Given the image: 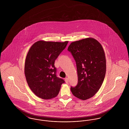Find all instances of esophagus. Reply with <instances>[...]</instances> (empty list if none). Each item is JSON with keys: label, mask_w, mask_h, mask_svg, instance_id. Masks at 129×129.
<instances>
[{"label": "esophagus", "mask_w": 129, "mask_h": 129, "mask_svg": "<svg viewBox=\"0 0 129 129\" xmlns=\"http://www.w3.org/2000/svg\"><path fill=\"white\" fill-rule=\"evenodd\" d=\"M69 79H68V78L67 77V78H65V82L66 83H68V82H69Z\"/></svg>", "instance_id": "1"}]
</instances>
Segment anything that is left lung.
Here are the masks:
<instances>
[{"label": "left lung", "mask_w": 129, "mask_h": 129, "mask_svg": "<svg viewBox=\"0 0 129 129\" xmlns=\"http://www.w3.org/2000/svg\"><path fill=\"white\" fill-rule=\"evenodd\" d=\"M68 50L76 62L78 83L71 90L74 96L82 100L92 97L98 92L106 73L104 50L96 39L87 38L72 42Z\"/></svg>", "instance_id": "8db88e82"}]
</instances>
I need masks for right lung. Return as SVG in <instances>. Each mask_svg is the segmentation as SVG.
<instances>
[{
  "instance_id": "add662e5",
  "label": "right lung",
  "mask_w": 129,
  "mask_h": 129,
  "mask_svg": "<svg viewBox=\"0 0 129 129\" xmlns=\"http://www.w3.org/2000/svg\"><path fill=\"white\" fill-rule=\"evenodd\" d=\"M68 43L39 41L29 50L25 61V76L31 90L38 97L51 99L59 92L65 81L56 76L54 64Z\"/></svg>"
}]
</instances>
